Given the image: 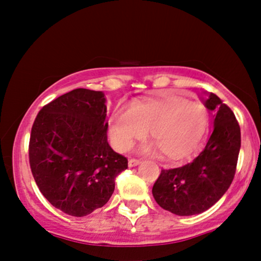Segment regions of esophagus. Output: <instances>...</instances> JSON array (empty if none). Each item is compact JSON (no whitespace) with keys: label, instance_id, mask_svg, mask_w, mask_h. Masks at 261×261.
Wrapping results in <instances>:
<instances>
[{"label":"esophagus","instance_id":"1","mask_svg":"<svg viewBox=\"0 0 261 261\" xmlns=\"http://www.w3.org/2000/svg\"><path fill=\"white\" fill-rule=\"evenodd\" d=\"M141 163V160H137V158H130L128 160V167H136Z\"/></svg>","mask_w":261,"mask_h":261}]
</instances>
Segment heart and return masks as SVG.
Returning <instances> with one entry per match:
<instances>
[{
    "label": "heart",
    "mask_w": 261,
    "mask_h": 261,
    "mask_svg": "<svg viewBox=\"0 0 261 261\" xmlns=\"http://www.w3.org/2000/svg\"><path fill=\"white\" fill-rule=\"evenodd\" d=\"M208 124V112L199 101L179 95L135 100L127 109L116 108L109 120L115 147L127 151L148 136L169 160H182L197 147Z\"/></svg>",
    "instance_id": "1"
}]
</instances>
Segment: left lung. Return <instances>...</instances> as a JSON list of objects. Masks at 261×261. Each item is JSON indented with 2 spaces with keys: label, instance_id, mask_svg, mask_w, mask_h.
<instances>
[{
  "label": "left lung",
  "instance_id": "obj_1",
  "mask_svg": "<svg viewBox=\"0 0 261 261\" xmlns=\"http://www.w3.org/2000/svg\"><path fill=\"white\" fill-rule=\"evenodd\" d=\"M205 107L214 113V131L205 148L185 166L162 169L152 188L158 205L178 216L208 210L228 190L236 174L241 127L234 113L214 93Z\"/></svg>",
  "mask_w": 261,
  "mask_h": 261
}]
</instances>
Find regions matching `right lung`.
<instances>
[{"label":"right lung","mask_w":261,"mask_h":261,"mask_svg":"<svg viewBox=\"0 0 261 261\" xmlns=\"http://www.w3.org/2000/svg\"><path fill=\"white\" fill-rule=\"evenodd\" d=\"M106 98L77 88L41 108L32 126L29 164L54 207L83 217L109 201L127 158L108 143Z\"/></svg>","instance_id":"add662e5"}]
</instances>
